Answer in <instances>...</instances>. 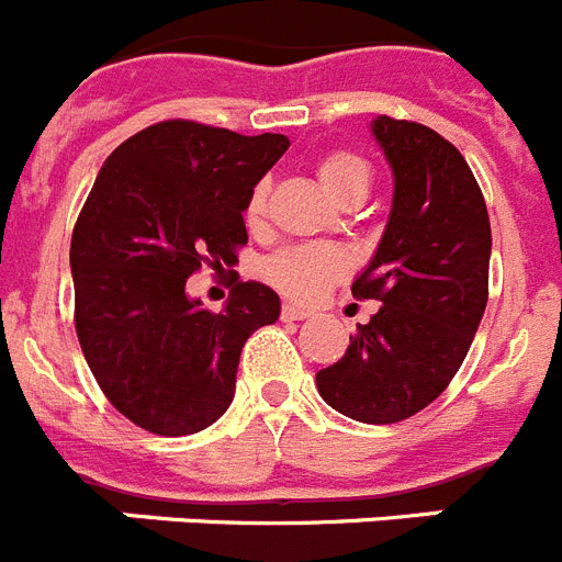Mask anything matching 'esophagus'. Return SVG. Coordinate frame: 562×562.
Returning <instances> with one entry per match:
<instances>
[{"instance_id": "34e87169", "label": "esophagus", "mask_w": 562, "mask_h": 562, "mask_svg": "<svg viewBox=\"0 0 562 562\" xmlns=\"http://www.w3.org/2000/svg\"><path fill=\"white\" fill-rule=\"evenodd\" d=\"M306 317H312V312L301 310V306L295 304H286L284 310H281V321H306Z\"/></svg>"}]
</instances>
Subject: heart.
I'll return each instance as SVG.
<instances>
[{"label": "heart", "mask_w": 562, "mask_h": 562, "mask_svg": "<svg viewBox=\"0 0 562 562\" xmlns=\"http://www.w3.org/2000/svg\"><path fill=\"white\" fill-rule=\"evenodd\" d=\"M317 182L329 193L331 200H351L357 193L369 191L371 171L369 166L349 151H331L321 157L315 166ZM267 216V182H258L250 191V200L245 207L247 225L258 227ZM349 258L346 252L331 245H297L276 252L265 261V278L276 290L295 301H315L331 281L346 272Z\"/></svg>", "instance_id": "1"}]
</instances>
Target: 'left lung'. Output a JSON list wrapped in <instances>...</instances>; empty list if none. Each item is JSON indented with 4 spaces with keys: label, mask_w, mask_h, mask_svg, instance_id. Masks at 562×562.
Segmentation results:
<instances>
[{
    "label": "left lung",
    "mask_w": 562,
    "mask_h": 562,
    "mask_svg": "<svg viewBox=\"0 0 562 562\" xmlns=\"http://www.w3.org/2000/svg\"><path fill=\"white\" fill-rule=\"evenodd\" d=\"M371 134L394 173V200L351 295L382 306L315 382L337 414L391 425L428 408L464 362L486 310L493 233L453 143L389 114H376Z\"/></svg>",
    "instance_id": "8db88e82"
}]
</instances>
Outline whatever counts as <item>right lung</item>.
<instances>
[{"instance_id":"add662e5","label":"right lung","mask_w":562,"mask_h":562,"mask_svg":"<svg viewBox=\"0 0 562 562\" xmlns=\"http://www.w3.org/2000/svg\"><path fill=\"white\" fill-rule=\"evenodd\" d=\"M290 148L284 134L166 121L114 148L72 231L76 331L98 385L137 428L200 434L231 408L241 346L281 297L238 281L222 312L186 292L207 261L247 245L250 191Z\"/></svg>"}]
</instances>
